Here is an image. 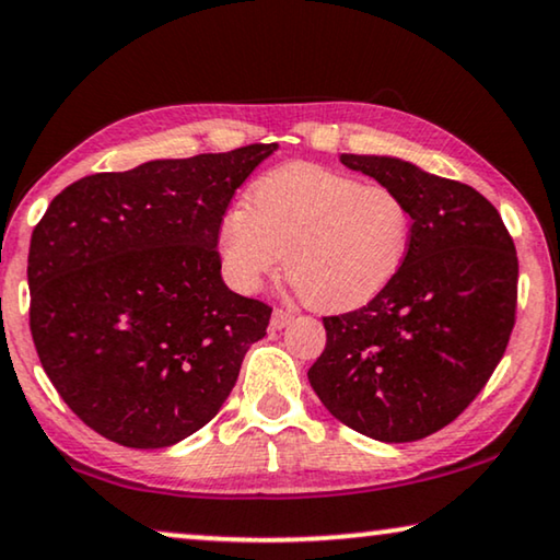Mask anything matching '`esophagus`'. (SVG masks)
Masks as SVG:
<instances>
[{
  "instance_id": "esophagus-1",
  "label": "esophagus",
  "mask_w": 560,
  "mask_h": 560,
  "mask_svg": "<svg viewBox=\"0 0 560 560\" xmlns=\"http://www.w3.org/2000/svg\"><path fill=\"white\" fill-rule=\"evenodd\" d=\"M293 318H295V313L288 311V307H275L270 326H272V330H280V328H285Z\"/></svg>"
}]
</instances>
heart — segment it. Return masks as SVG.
Instances as JSON below:
<instances>
[{
    "label": "heart",
    "mask_w": 560,
    "mask_h": 560,
    "mask_svg": "<svg viewBox=\"0 0 560 560\" xmlns=\"http://www.w3.org/2000/svg\"><path fill=\"white\" fill-rule=\"evenodd\" d=\"M415 220L399 191L315 164L260 176L245 207L224 212L217 249L224 278L253 293L285 260L298 295L318 311L369 303L407 262Z\"/></svg>",
    "instance_id": "heart-1"
}]
</instances>
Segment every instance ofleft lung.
Listing matches in <instances>:
<instances>
[{"mask_svg": "<svg viewBox=\"0 0 560 560\" xmlns=\"http://www.w3.org/2000/svg\"><path fill=\"white\" fill-rule=\"evenodd\" d=\"M340 164L399 191L415 234L399 275L359 311L326 315L307 371L330 415L378 442H417L482 392L515 326L517 255L498 209L472 186L388 156Z\"/></svg>", "mask_w": 560, "mask_h": 560, "instance_id": "1", "label": "left lung"}]
</instances>
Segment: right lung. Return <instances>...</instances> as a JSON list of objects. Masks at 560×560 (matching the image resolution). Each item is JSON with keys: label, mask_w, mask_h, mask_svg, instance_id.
I'll return each instance as SVG.
<instances>
[{"label": "right lung", "mask_w": 560, "mask_h": 560, "mask_svg": "<svg viewBox=\"0 0 560 560\" xmlns=\"http://www.w3.org/2000/svg\"><path fill=\"white\" fill-rule=\"evenodd\" d=\"M278 143L85 176L30 242V330L62 401L105 440L159 450L212 421L272 307L222 280L217 230Z\"/></svg>", "instance_id": "add662e5"}]
</instances>
